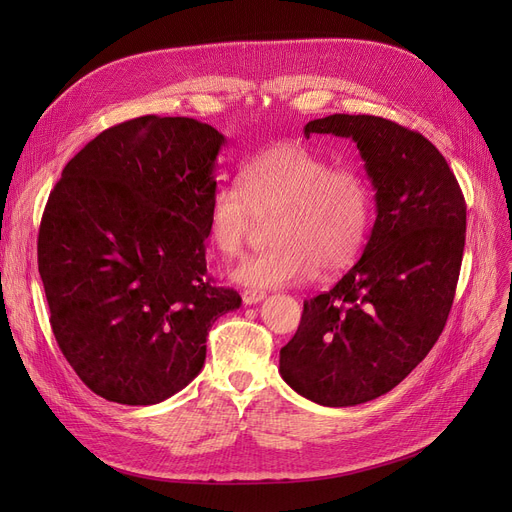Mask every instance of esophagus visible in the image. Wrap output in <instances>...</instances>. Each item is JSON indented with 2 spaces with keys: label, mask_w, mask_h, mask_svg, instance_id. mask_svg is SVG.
Returning <instances> with one entry per match:
<instances>
[{
  "label": "esophagus",
  "mask_w": 512,
  "mask_h": 512,
  "mask_svg": "<svg viewBox=\"0 0 512 512\" xmlns=\"http://www.w3.org/2000/svg\"><path fill=\"white\" fill-rule=\"evenodd\" d=\"M263 299H265V292H261V290H245V292H242V303H245V305H257Z\"/></svg>",
  "instance_id": "obj_1"
}]
</instances>
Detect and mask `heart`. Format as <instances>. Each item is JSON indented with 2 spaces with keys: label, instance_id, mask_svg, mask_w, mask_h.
<instances>
[{
  "label": "heart",
  "instance_id": "heart-1",
  "mask_svg": "<svg viewBox=\"0 0 512 512\" xmlns=\"http://www.w3.org/2000/svg\"><path fill=\"white\" fill-rule=\"evenodd\" d=\"M237 184L215 191L207 209V236L226 257H236L255 228L270 218L276 247L236 265L230 278L247 288L307 282L319 267L338 272L361 253L371 218V193L353 168L297 143L267 147L238 172Z\"/></svg>",
  "mask_w": 512,
  "mask_h": 512
}]
</instances>
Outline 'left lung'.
<instances>
[{
	"label": "left lung",
	"instance_id": "1",
	"mask_svg": "<svg viewBox=\"0 0 512 512\" xmlns=\"http://www.w3.org/2000/svg\"><path fill=\"white\" fill-rule=\"evenodd\" d=\"M309 134L353 139L375 191L363 257L305 301L280 351L282 380L324 407H355L398 386L432 351L459 282L467 205L423 134L378 116L311 120Z\"/></svg>",
	"mask_w": 512,
	"mask_h": 512
}]
</instances>
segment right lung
<instances>
[{"label":"right lung","mask_w":512,"mask_h":512,"mask_svg":"<svg viewBox=\"0 0 512 512\" xmlns=\"http://www.w3.org/2000/svg\"><path fill=\"white\" fill-rule=\"evenodd\" d=\"M226 137L193 118L141 116L80 149L39 228V274L60 351L95 394L157 405L205 363L238 292L207 278V209Z\"/></svg>","instance_id":"obj_1"}]
</instances>
